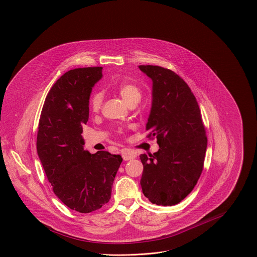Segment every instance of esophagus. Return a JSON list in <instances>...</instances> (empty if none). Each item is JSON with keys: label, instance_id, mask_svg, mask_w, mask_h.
Returning <instances> with one entry per match:
<instances>
[{"label": "esophagus", "instance_id": "34e87169", "mask_svg": "<svg viewBox=\"0 0 257 257\" xmlns=\"http://www.w3.org/2000/svg\"><path fill=\"white\" fill-rule=\"evenodd\" d=\"M136 157V154L134 152H130V151H123L122 152V158L124 161H129L131 159H134Z\"/></svg>", "mask_w": 257, "mask_h": 257}]
</instances>
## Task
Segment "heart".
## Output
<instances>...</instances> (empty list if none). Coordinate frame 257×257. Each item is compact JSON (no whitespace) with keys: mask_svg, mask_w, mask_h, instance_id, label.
I'll list each match as a JSON object with an SVG mask.
<instances>
[{"mask_svg":"<svg viewBox=\"0 0 257 257\" xmlns=\"http://www.w3.org/2000/svg\"><path fill=\"white\" fill-rule=\"evenodd\" d=\"M116 91L119 94V96L123 99V101L126 103L128 106L133 103L139 102L142 97V92H141L140 88L137 85H135L134 83H131L128 81H124V82L120 83L117 86ZM101 104H102L101 93L94 94L90 100L91 109L94 112H97V111H99Z\"/></svg>","mask_w":257,"mask_h":257,"instance_id":"heart-1","label":"heart"}]
</instances>
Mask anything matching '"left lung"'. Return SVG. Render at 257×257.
Listing matches in <instances>:
<instances>
[{
	"label": "left lung",
	"instance_id": "left-lung-1",
	"mask_svg": "<svg viewBox=\"0 0 257 257\" xmlns=\"http://www.w3.org/2000/svg\"><path fill=\"white\" fill-rule=\"evenodd\" d=\"M152 80V104L146 124L159 150L140 155L143 194L153 204L174 205L195 188L202 174L207 140L201 110L188 84L174 71L139 65Z\"/></svg>",
	"mask_w": 257,
	"mask_h": 257
}]
</instances>
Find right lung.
Segmentation results:
<instances>
[{"instance_id": "right-lung-1", "label": "right lung", "mask_w": 257, "mask_h": 257, "mask_svg": "<svg viewBox=\"0 0 257 257\" xmlns=\"http://www.w3.org/2000/svg\"><path fill=\"white\" fill-rule=\"evenodd\" d=\"M102 76V67L65 72L50 90L39 123L37 150L53 192L66 206L82 213L109 202L122 162L120 155L90 154L82 148L90 94Z\"/></svg>"}]
</instances>
